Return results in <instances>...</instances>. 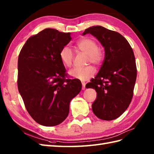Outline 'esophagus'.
Here are the masks:
<instances>
[{
    "label": "esophagus",
    "mask_w": 154,
    "mask_h": 154,
    "mask_svg": "<svg viewBox=\"0 0 154 154\" xmlns=\"http://www.w3.org/2000/svg\"><path fill=\"white\" fill-rule=\"evenodd\" d=\"M82 90H85V86H86V83L85 82H82Z\"/></svg>",
    "instance_id": "34e87169"
}]
</instances>
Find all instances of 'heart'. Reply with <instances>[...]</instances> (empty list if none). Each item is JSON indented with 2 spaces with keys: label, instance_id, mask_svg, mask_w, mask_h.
<instances>
[{
  "label": "heart",
  "instance_id": "heart-1",
  "mask_svg": "<svg viewBox=\"0 0 154 154\" xmlns=\"http://www.w3.org/2000/svg\"><path fill=\"white\" fill-rule=\"evenodd\" d=\"M76 48L81 52L88 55V62L95 65H100L103 60V53L98 47L97 42L91 38H83L76 43ZM60 59L67 67H70L73 62V53L68 47H64L60 50ZM95 69L93 66H88L84 68H74L69 72V75L74 78L84 81L94 76Z\"/></svg>",
  "mask_w": 154,
  "mask_h": 154
}]
</instances>
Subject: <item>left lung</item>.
I'll use <instances>...</instances> for the list:
<instances>
[{
	"mask_svg": "<svg viewBox=\"0 0 154 154\" xmlns=\"http://www.w3.org/2000/svg\"><path fill=\"white\" fill-rule=\"evenodd\" d=\"M88 33L96 37L105 50L101 67L86 86L97 92L92 111L102 120H114L123 113L132 101L137 74L134 54L128 41L118 32L94 26L82 35Z\"/></svg>",
	"mask_w": 154,
	"mask_h": 154,
	"instance_id": "obj_1",
	"label": "left lung"
}]
</instances>
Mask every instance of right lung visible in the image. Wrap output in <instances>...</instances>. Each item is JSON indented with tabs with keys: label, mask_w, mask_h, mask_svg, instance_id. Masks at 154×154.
Instances as JSON below:
<instances>
[{
	"label": "right lung",
	"mask_w": 154,
	"mask_h": 154,
	"mask_svg": "<svg viewBox=\"0 0 154 154\" xmlns=\"http://www.w3.org/2000/svg\"><path fill=\"white\" fill-rule=\"evenodd\" d=\"M70 33L47 28L27 40L18 57V88L27 111L37 123L53 126L69 113L70 101L80 93L78 79H65L60 52Z\"/></svg>",
	"instance_id": "right-lung-1"
}]
</instances>
